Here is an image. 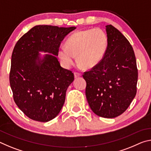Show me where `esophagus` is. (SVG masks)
<instances>
[{
    "label": "esophagus",
    "mask_w": 151,
    "mask_h": 151,
    "mask_svg": "<svg viewBox=\"0 0 151 151\" xmlns=\"http://www.w3.org/2000/svg\"><path fill=\"white\" fill-rule=\"evenodd\" d=\"M74 75H75V78H78V77H80V76H81V74L80 73L75 72L74 73Z\"/></svg>",
    "instance_id": "esophagus-1"
}]
</instances>
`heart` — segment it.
<instances>
[{"label":"heart","mask_w":151,"mask_h":151,"mask_svg":"<svg viewBox=\"0 0 151 151\" xmlns=\"http://www.w3.org/2000/svg\"><path fill=\"white\" fill-rule=\"evenodd\" d=\"M108 45L106 33L101 29H88L75 32L66 40V47L58 50V57L65 66L78 63L85 68L96 66L103 59Z\"/></svg>","instance_id":"obj_1"}]
</instances>
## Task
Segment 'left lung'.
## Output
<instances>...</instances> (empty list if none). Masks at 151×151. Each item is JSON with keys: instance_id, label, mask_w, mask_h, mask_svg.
I'll return each mask as SVG.
<instances>
[{"instance_id": "1", "label": "left lung", "mask_w": 151, "mask_h": 151, "mask_svg": "<svg viewBox=\"0 0 151 151\" xmlns=\"http://www.w3.org/2000/svg\"><path fill=\"white\" fill-rule=\"evenodd\" d=\"M108 45L101 62L83 75L86 97L94 114L116 117L126 111L137 93L138 70L132 46L111 24L106 26Z\"/></svg>"}]
</instances>
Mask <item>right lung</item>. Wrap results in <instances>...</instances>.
<instances>
[{
  "label": "right lung",
  "mask_w": 151,
  "mask_h": 151,
  "mask_svg": "<svg viewBox=\"0 0 151 151\" xmlns=\"http://www.w3.org/2000/svg\"><path fill=\"white\" fill-rule=\"evenodd\" d=\"M76 27L37 25L18 40L12 51L10 85L18 107L30 119L48 122L59 113L72 71L58 62V48ZM39 52H48L42 56Z\"/></svg>",
  "instance_id": "right-lung-1"
}]
</instances>
